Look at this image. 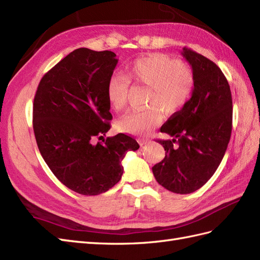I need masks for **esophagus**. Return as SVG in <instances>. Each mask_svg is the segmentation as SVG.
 <instances>
[{
	"instance_id": "1",
	"label": "esophagus",
	"mask_w": 260,
	"mask_h": 260,
	"mask_svg": "<svg viewBox=\"0 0 260 260\" xmlns=\"http://www.w3.org/2000/svg\"><path fill=\"white\" fill-rule=\"evenodd\" d=\"M138 143L143 147V146H145V145L150 144V139H148V138H138Z\"/></svg>"
}]
</instances>
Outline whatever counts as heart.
<instances>
[{
	"instance_id": "obj_1",
	"label": "heart",
	"mask_w": 260,
	"mask_h": 260,
	"mask_svg": "<svg viewBox=\"0 0 260 260\" xmlns=\"http://www.w3.org/2000/svg\"><path fill=\"white\" fill-rule=\"evenodd\" d=\"M129 80L150 86L148 108L133 110L117 121V128L132 135H144L160 124L162 110L172 114L181 110L190 100L194 78L192 70L178 59L164 54H151L126 67V77L113 73L108 81L106 94L113 109L122 110L126 101Z\"/></svg>"
}]
</instances>
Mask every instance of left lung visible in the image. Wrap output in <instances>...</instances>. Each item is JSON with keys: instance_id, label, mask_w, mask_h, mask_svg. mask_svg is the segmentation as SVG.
<instances>
[{"instance_id": "1", "label": "left lung", "mask_w": 260, "mask_h": 260, "mask_svg": "<svg viewBox=\"0 0 260 260\" xmlns=\"http://www.w3.org/2000/svg\"><path fill=\"white\" fill-rule=\"evenodd\" d=\"M181 55L192 68L193 91L161 126L171 139L157 141L166 156L152 174L164 188L187 194L203 187L222 161L232 133L233 102L228 80L214 62L185 47Z\"/></svg>"}]
</instances>
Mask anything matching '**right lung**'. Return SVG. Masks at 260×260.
I'll return each instance as SVG.
<instances>
[{
  "label": "right lung",
  "mask_w": 260,
  "mask_h": 260,
  "mask_svg": "<svg viewBox=\"0 0 260 260\" xmlns=\"http://www.w3.org/2000/svg\"><path fill=\"white\" fill-rule=\"evenodd\" d=\"M117 61L110 50H73L42 78L35 94L32 127L38 149L58 180L83 196L115 185L126 152L139 148L122 133L93 144L111 128L106 86Z\"/></svg>",
  "instance_id": "add662e5"
}]
</instances>
